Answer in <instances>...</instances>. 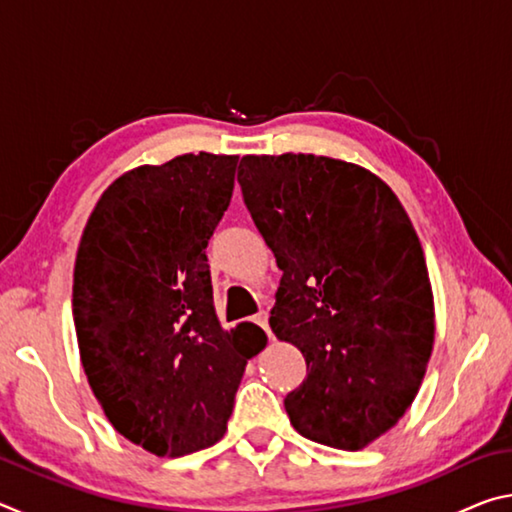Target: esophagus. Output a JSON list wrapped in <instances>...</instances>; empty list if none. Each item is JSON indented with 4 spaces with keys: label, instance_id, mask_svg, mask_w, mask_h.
Wrapping results in <instances>:
<instances>
[{
    "label": "esophagus",
    "instance_id": "obj_1",
    "mask_svg": "<svg viewBox=\"0 0 512 512\" xmlns=\"http://www.w3.org/2000/svg\"><path fill=\"white\" fill-rule=\"evenodd\" d=\"M253 323L257 327H262L264 332H266V336H271V327H268V314H266V311H259L257 316H253Z\"/></svg>",
    "mask_w": 512,
    "mask_h": 512
}]
</instances>
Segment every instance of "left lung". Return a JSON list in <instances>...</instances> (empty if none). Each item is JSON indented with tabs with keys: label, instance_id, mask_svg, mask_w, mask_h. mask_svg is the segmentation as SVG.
Returning <instances> with one entry per match:
<instances>
[{
	"label": "left lung",
	"instance_id": "obj_1",
	"mask_svg": "<svg viewBox=\"0 0 512 512\" xmlns=\"http://www.w3.org/2000/svg\"><path fill=\"white\" fill-rule=\"evenodd\" d=\"M237 180L282 271L271 311L307 377L284 397L298 433L361 449L402 418L433 348L420 239L384 180L325 155H246Z\"/></svg>",
	"mask_w": 512,
	"mask_h": 512
}]
</instances>
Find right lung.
I'll use <instances>...</instances> for the list:
<instances>
[{"label":"right lung","mask_w":512,"mask_h":512,"mask_svg":"<svg viewBox=\"0 0 512 512\" xmlns=\"http://www.w3.org/2000/svg\"><path fill=\"white\" fill-rule=\"evenodd\" d=\"M237 155L187 153L119 176L74 264L81 363L106 418L155 456L219 443L253 339L219 325L207 241L228 210Z\"/></svg>","instance_id":"1"}]
</instances>
